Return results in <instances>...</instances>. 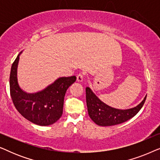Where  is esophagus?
<instances>
[{
  "label": "esophagus",
  "instance_id": "esophagus-1",
  "mask_svg": "<svg viewBox=\"0 0 160 160\" xmlns=\"http://www.w3.org/2000/svg\"><path fill=\"white\" fill-rule=\"evenodd\" d=\"M83 78H84V74L79 73L77 75V81L78 82H82L83 81Z\"/></svg>",
  "mask_w": 160,
  "mask_h": 160
}]
</instances>
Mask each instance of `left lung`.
Listing matches in <instances>:
<instances>
[{
	"mask_svg": "<svg viewBox=\"0 0 160 160\" xmlns=\"http://www.w3.org/2000/svg\"><path fill=\"white\" fill-rule=\"evenodd\" d=\"M146 95L141 102L134 108L122 110L108 106L101 101L89 87L86 88V100L91 119L99 126H112L128 121L135 117L143 107Z\"/></svg>",
	"mask_w": 160,
	"mask_h": 160,
	"instance_id": "1",
	"label": "left lung"
}]
</instances>
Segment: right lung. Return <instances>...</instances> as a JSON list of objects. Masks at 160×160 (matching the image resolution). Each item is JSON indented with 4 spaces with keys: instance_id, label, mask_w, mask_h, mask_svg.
Masks as SVG:
<instances>
[{
    "instance_id": "obj_1",
    "label": "right lung",
    "mask_w": 160,
    "mask_h": 160,
    "mask_svg": "<svg viewBox=\"0 0 160 160\" xmlns=\"http://www.w3.org/2000/svg\"><path fill=\"white\" fill-rule=\"evenodd\" d=\"M20 53L17 57L11 68L10 94L17 110L28 121L40 126L55 123L61 117L64 98L67 89L76 82L75 76L60 77L43 90L34 93L26 92L19 87L17 68Z\"/></svg>"
}]
</instances>
